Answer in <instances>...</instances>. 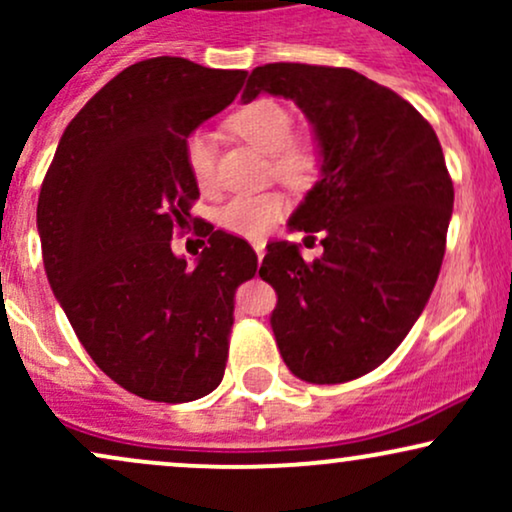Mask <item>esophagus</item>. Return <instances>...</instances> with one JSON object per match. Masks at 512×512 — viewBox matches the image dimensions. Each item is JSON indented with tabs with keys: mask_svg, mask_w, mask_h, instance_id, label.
I'll list each match as a JSON object with an SVG mask.
<instances>
[{
	"mask_svg": "<svg viewBox=\"0 0 512 512\" xmlns=\"http://www.w3.org/2000/svg\"><path fill=\"white\" fill-rule=\"evenodd\" d=\"M252 248H255V252H257V260H262V257H264V243H262V240L252 243Z\"/></svg>",
	"mask_w": 512,
	"mask_h": 512,
	"instance_id": "34e87169",
	"label": "esophagus"
}]
</instances>
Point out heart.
<instances>
[{
  "mask_svg": "<svg viewBox=\"0 0 512 512\" xmlns=\"http://www.w3.org/2000/svg\"><path fill=\"white\" fill-rule=\"evenodd\" d=\"M228 129L245 142L260 146L272 154L276 178L291 187H305L315 180L320 170V149L310 137H293L296 117L276 98H255L228 117ZM185 166L202 192H214L216 178V139L214 134L195 129L187 134L182 146ZM289 202L281 192H260V195H236L219 209V223L226 231L245 238H260L272 231Z\"/></svg>",
  "mask_w": 512,
  "mask_h": 512,
  "instance_id": "1",
  "label": "heart"
}]
</instances>
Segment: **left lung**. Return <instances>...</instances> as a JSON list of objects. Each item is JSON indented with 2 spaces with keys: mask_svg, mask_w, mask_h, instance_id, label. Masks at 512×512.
Returning a JSON list of instances; mask_svg holds the SVG:
<instances>
[{
  "mask_svg": "<svg viewBox=\"0 0 512 512\" xmlns=\"http://www.w3.org/2000/svg\"><path fill=\"white\" fill-rule=\"evenodd\" d=\"M291 98L313 122L322 178L291 228L322 233V257L267 245L272 330L293 375L315 385L361 378L402 344L436 286L452 214L443 149L414 105L354 69L274 62L252 69L243 101ZM315 238V236H313Z\"/></svg>",
  "mask_w": 512,
  "mask_h": 512,
  "instance_id": "1",
  "label": "left lung"
}]
</instances>
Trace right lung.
Wrapping results in <instances>:
<instances>
[{
    "label": "right lung",
    "instance_id": "1",
    "mask_svg": "<svg viewBox=\"0 0 512 512\" xmlns=\"http://www.w3.org/2000/svg\"><path fill=\"white\" fill-rule=\"evenodd\" d=\"M245 76L182 57L132 64L69 122L40 187L52 291L96 366L137 397L192 402L226 370L233 298L257 255L190 214L199 190L182 146ZM190 220L203 238L195 268L169 248Z\"/></svg>",
    "mask_w": 512,
    "mask_h": 512
}]
</instances>
